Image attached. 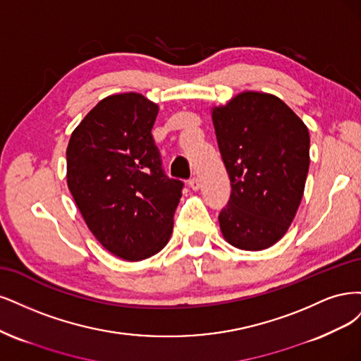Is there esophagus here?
<instances>
[{
	"label": "esophagus",
	"instance_id": "esophagus-1",
	"mask_svg": "<svg viewBox=\"0 0 361 361\" xmlns=\"http://www.w3.org/2000/svg\"><path fill=\"white\" fill-rule=\"evenodd\" d=\"M189 185L192 188V190H200V188H201V181L197 180L196 177H193V178L189 181Z\"/></svg>",
	"mask_w": 361,
	"mask_h": 361
}]
</instances>
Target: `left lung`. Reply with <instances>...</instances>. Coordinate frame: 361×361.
<instances>
[{"label":"left lung","instance_id":"1","mask_svg":"<svg viewBox=\"0 0 361 361\" xmlns=\"http://www.w3.org/2000/svg\"><path fill=\"white\" fill-rule=\"evenodd\" d=\"M212 118L232 189L220 231L237 249H269L286 234L303 197L307 127L281 99L257 91L213 108Z\"/></svg>","mask_w":361,"mask_h":361}]
</instances>
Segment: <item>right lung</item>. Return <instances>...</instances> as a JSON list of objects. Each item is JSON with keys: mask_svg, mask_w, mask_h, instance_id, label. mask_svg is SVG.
I'll use <instances>...</instances> for the list:
<instances>
[{"mask_svg": "<svg viewBox=\"0 0 361 361\" xmlns=\"http://www.w3.org/2000/svg\"><path fill=\"white\" fill-rule=\"evenodd\" d=\"M159 106L137 92L100 100L67 145V185L102 246L126 261L164 249L183 181L161 169L153 129Z\"/></svg>", "mask_w": 361, "mask_h": 361, "instance_id": "1", "label": "right lung"}]
</instances>
